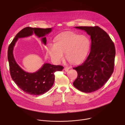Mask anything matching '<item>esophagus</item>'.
<instances>
[{"label": "esophagus", "instance_id": "34e87169", "mask_svg": "<svg viewBox=\"0 0 125 125\" xmlns=\"http://www.w3.org/2000/svg\"><path fill=\"white\" fill-rule=\"evenodd\" d=\"M69 69H70V68L69 67H64V70L66 71V72H67V71H68V70H69Z\"/></svg>", "mask_w": 125, "mask_h": 125}]
</instances>
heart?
I'll list each match as a JSON object with an SVG mask.
<instances>
[{"label": "heart", "instance_id": "heart-1", "mask_svg": "<svg viewBox=\"0 0 125 125\" xmlns=\"http://www.w3.org/2000/svg\"><path fill=\"white\" fill-rule=\"evenodd\" d=\"M90 41L83 35L73 32H63L55 38V43H50L47 47L48 55L56 63L64 58V53L68 61L72 63L82 61L87 55Z\"/></svg>", "mask_w": 125, "mask_h": 125}]
</instances>
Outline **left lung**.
Listing matches in <instances>:
<instances>
[{"instance_id": "1", "label": "left lung", "mask_w": 125, "mask_h": 125, "mask_svg": "<svg viewBox=\"0 0 125 125\" xmlns=\"http://www.w3.org/2000/svg\"><path fill=\"white\" fill-rule=\"evenodd\" d=\"M91 35V51L81 65L73 69L78 77L73 83L79 91L90 93L102 87L114 71L115 47L106 31L98 26L75 27Z\"/></svg>"}]
</instances>
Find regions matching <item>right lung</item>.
<instances>
[{
    "instance_id": "obj_1",
    "label": "right lung",
    "mask_w": 125,
    "mask_h": 125,
    "mask_svg": "<svg viewBox=\"0 0 125 125\" xmlns=\"http://www.w3.org/2000/svg\"><path fill=\"white\" fill-rule=\"evenodd\" d=\"M52 28H37L26 27L18 33L10 44L8 49V60L12 80L25 93L31 95H39L48 92L54 82V73L62 71L64 67L45 63L37 72L30 73L25 72L16 62L13 54V48L18 38L28 37L34 33L39 38H42V42L46 44L44 36L51 31Z\"/></svg>"
}]
</instances>
